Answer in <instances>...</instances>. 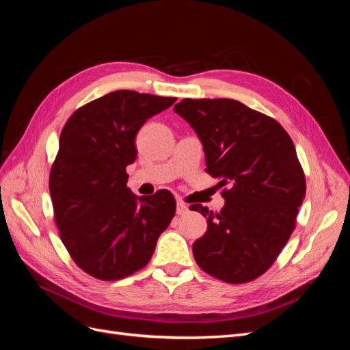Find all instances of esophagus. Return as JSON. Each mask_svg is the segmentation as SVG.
Returning <instances> with one entry per match:
<instances>
[{"label": "esophagus", "instance_id": "1", "mask_svg": "<svg viewBox=\"0 0 350 350\" xmlns=\"http://www.w3.org/2000/svg\"><path fill=\"white\" fill-rule=\"evenodd\" d=\"M188 213V206L185 203H183V201H178L176 203V215L183 216V215H187Z\"/></svg>", "mask_w": 350, "mask_h": 350}]
</instances>
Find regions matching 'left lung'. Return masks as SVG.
Here are the masks:
<instances>
[{"label":"left lung","mask_w":350,"mask_h":350,"mask_svg":"<svg viewBox=\"0 0 350 350\" xmlns=\"http://www.w3.org/2000/svg\"><path fill=\"white\" fill-rule=\"evenodd\" d=\"M174 111L203 144L206 172L219 178L225 206L207 217V232L193 243L198 266L228 283L266 273L295 229L305 198V176L293 142L270 116L234 99H183Z\"/></svg>","instance_id":"obj_1"}]
</instances>
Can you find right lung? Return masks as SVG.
<instances>
[{"label":"right lung","mask_w":350,"mask_h":350,"mask_svg":"<svg viewBox=\"0 0 350 350\" xmlns=\"http://www.w3.org/2000/svg\"><path fill=\"white\" fill-rule=\"evenodd\" d=\"M176 98L116 90L74 112L59 135L49 193L61 241L77 266L120 280L150 261L176 203L167 189L135 196L125 167L137 157L135 134Z\"/></svg>","instance_id":"1"}]
</instances>
